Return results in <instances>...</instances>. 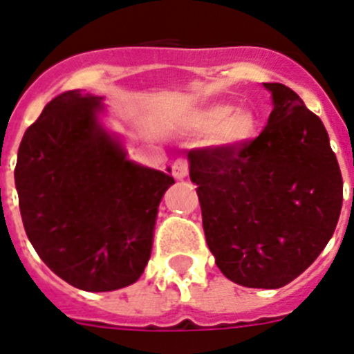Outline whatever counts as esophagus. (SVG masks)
Returning <instances> with one entry per match:
<instances>
[{
	"label": "esophagus",
	"mask_w": 354,
	"mask_h": 354,
	"mask_svg": "<svg viewBox=\"0 0 354 354\" xmlns=\"http://www.w3.org/2000/svg\"><path fill=\"white\" fill-rule=\"evenodd\" d=\"M187 174H189V162L183 158L174 160V163H172V176L178 178V180H182Z\"/></svg>",
	"instance_id": "obj_1"
}]
</instances>
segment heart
<instances>
[{
    "instance_id": "heart-1",
    "label": "heart",
    "mask_w": 354,
    "mask_h": 354,
    "mask_svg": "<svg viewBox=\"0 0 354 354\" xmlns=\"http://www.w3.org/2000/svg\"><path fill=\"white\" fill-rule=\"evenodd\" d=\"M196 126L210 133V142L219 147H239L257 135L259 118L252 109L234 108L232 104L216 102L201 109Z\"/></svg>"
}]
</instances>
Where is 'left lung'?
I'll return each instance as SVG.
<instances>
[{"label": "left lung", "mask_w": 354, "mask_h": 354, "mask_svg": "<svg viewBox=\"0 0 354 354\" xmlns=\"http://www.w3.org/2000/svg\"><path fill=\"white\" fill-rule=\"evenodd\" d=\"M264 88L273 109L257 138L187 154L207 245L223 275L246 288L299 277L342 209V174L322 120L288 86Z\"/></svg>", "instance_id": "1"}]
</instances>
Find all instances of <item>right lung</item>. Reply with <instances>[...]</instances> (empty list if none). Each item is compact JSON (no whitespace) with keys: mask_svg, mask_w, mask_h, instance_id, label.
<instances>
[{"mask_svg":"<svg viewBox=\"0 0 354 354\" xmlns=\"http://www.w3.org/2000/svg\"><path fill=\"white\" fill-rule=\"evenodd\" d=\"M100 97L64 91L23 135L14 169L25 232L55 275L84 292L136 283L172 176L126 158Z\"/></svg>","mask_w":354,"mask_h":354,"instance_id":"add662e5","label":"right lung"}]
</instances>
